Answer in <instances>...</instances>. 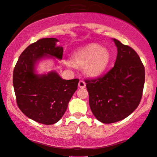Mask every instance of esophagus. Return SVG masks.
<instances>
[{
	"mask_svg": "<svg viewBox=\"0 0 157 157\" xmlns=\"http://www.w3.org/2000/svg\"><path fill=\"white\" fill-rule=\"evenodd\" d=\"M85 86H86V83L85 82V81L83 80H80L78 83V87L80 88H85Z\"/></svg>",
	"mask_w": 157,
	"mask_h": 157,
	"instance_id": "1",
	"label": "esophagus"
}]
</instances>
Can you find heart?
Masks as SVG:
<instances>
[{"instance_id": "heart-1", "label": "heart", "mask_w": 157, "mask_h": 157, "mask_svg": "<svg viewBox=\"0 0 157 157\" xmlns=\"http://www.w3.org/2000/svg\"><path fill=\"white\" fill-rule=\"evenodd\" d=\"M112 56L109 50L98 44H90L71 54L72 63L77 67H84L85 72L91 77L102 75L109 66Z\"/></svg>"}]
</instances>
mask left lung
<instances>
[{
  "label": "left lung",
  "mask_w": 157,
  "mask_h": 157,
  "mask_svg": "<svg viewBox=\"0 0 157 157\" xmlns=\"http://www.w3.org/2000/svg\"><path fill=\"white\" fill-rule=\"evenodd\" d=\"M117 47L115 65L103 77L86 80L89 104L96 118L112 124L126 118L139 106L145 70L136 52L113 39Z\"/></svg>",
  "instance_id": "1"
}]
</instances>
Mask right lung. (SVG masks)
<instances>
[{"mask_svg":"<svg viewBox=\"0 0 157 157\" xmlns=\"http://www.w3.org/2000/svg\"><path fill=\"white\" fill-rule=\"evenodd\" d=\"M58 41L56 38H44L31 44L21 54L13 70L18 108L28 118L45 125L54 124L61 119L79 82L78 79L63 80L54 70L36 73L40 60L62 59L63 47L57 45Z\"/></svg>","mask_w":157,"mask_h":157,"instance_id":"obj_1","label":"right lung"}]
</instances>
